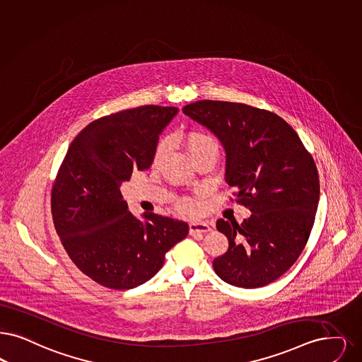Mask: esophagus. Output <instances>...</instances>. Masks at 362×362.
I'll list each match as a JSON object with an SVG mask.
<instances>
[{
    "label": "esophagus",
    "mask_w": 362,
    "mask_h": 362,
    "mask_svg": "<svg viewBox=\"0 0 362 362\" xmlns=\"http://www.w3.org/2000/svg\"><path fill=\"white\" fill-rule=\"evenodd\" d=\"M210 230H211V226L207 222H203V221L189 222V234L210 232Z\"/></svg>",
    "instance_id": "1"
}]
</instances>
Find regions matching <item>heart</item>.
Returning a JSON list of instances; mask_svg holds the SVG:
<instances>
[{"label":"heart","instance_id":"1","mask_svg":"<svg viewBox=\"0 0 362 362\" xmlns=\"http://www.w3.org/2000/svg\"><path fill=\"white\" fill-rule=\"evenodd\" d=\"M183 145H185L188 155L191 156V159H192L194 156H197L198 153L203 152L204 149H207V148H217L216 140H214L210 134H207V133H204V132H201V130L188 132L187 134L183 137ZM165 148H167L165 141H161V143L158 145V148H156V151H155V158H153L155 163L159 161L160 158L163 156V153L165 152ZM179 210H180L182 213H186V214L195 213V210H197V202H195L194 199H191V198L182 199L180 203H179Z\"/></svg>","mask_w":362,"mask_h":362}]
</instances>
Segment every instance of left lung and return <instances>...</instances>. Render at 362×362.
Here are the masks:
<instances>
[{
    "mask_svg": "<svg viewBox=\"0 0 362 362\" xmlns=\"http://www.w3.org/2000/svg\"><path fill=\"white\" fill-rule=\"evenodd\" d=\"M183 113L217 136L226 155L225 180L252 213L240 225L218 219L229 247L213 261L216 274L240 288L275 281L300 256L315 221L314 159L298 133L268 110L204 100L186 105Z\"/></svg>",
    "mask_w": 362,
    "mask_h": 362,
    "instance_id": "left-lung-1",
    "label": "left lung"
}]
</instances>
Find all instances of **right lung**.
<instances>
[{"mask_svg":"<svg viewBox=\"0 0 362 362\" xmlns=\"http://www.w3.org/2000/svg\"><path fill=\"white\" fill-rule=\"evenodd\" d=\"M174 106L145 105L102 117L69 146L51 195L54 225L74 264L103 287L132 289L160 271L188 225L155 213L134 217L121 185L151 167Z\"/></svg>","mask_w":362,"mask_h":362,"instance_id":"1","label":"right lung"}]
</instances>
